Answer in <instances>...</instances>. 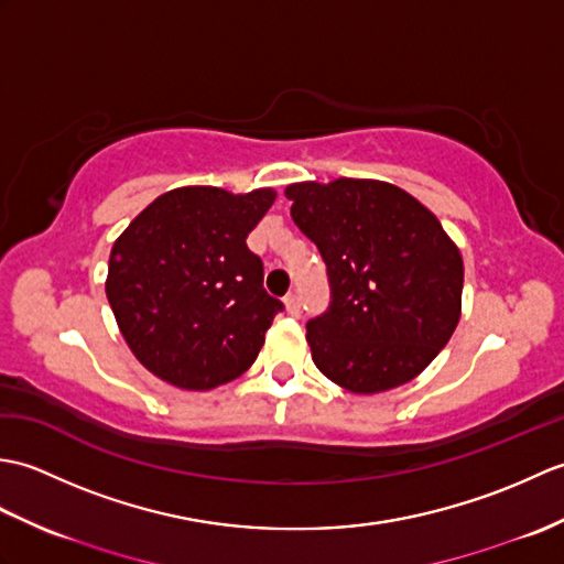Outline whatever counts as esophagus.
<instances>
[{
  "instance_id": "34e87169",
  "label": "esophagus",
  "mask_w": 564,
  "mask_h": 564,
  "mask_svg": "<svg viewBox=\"0 0 564 564\" xmlns=\"http://www.w3.org/2000/svg\"><path fill=\"white\" fill-rule=\"evenodd\" d=\"M283 303H285V310H289V315L291 317H301V301H297V295L295 293H289L283 297Z\"/></svg>"
}]
</instances>
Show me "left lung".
Returning a JSON list of instances; mask_svg holds the SVG:
<instances>
[{"label":"left lung","instance_id":"1","mask_svg":"<svg viewBox=\"0 0 564 564\" xmlns=\"http://www.w3.org/2000/svg\"><path fill=\"white\" fill-rule=\"evenodd\" d=\"M285 196L329 275L327 313L307 322L315 366L356 394L416 378L460 319L463 257L436 215L376 178L291 184Z\"/></svg>","mask_w":564,"mask_h":564}]
</instances>
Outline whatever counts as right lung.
<instances>
[{"label":"right lung","mask_w":564,"mask_h":564,"mask_svg":"<svg viewBox=\"0 0 564 564\" xmlns=\"http://www.w3.org/2000/svg\"><path fill=\"white\" fill-rule=\"evenodd\" d=\"M273 200V188L182 186L154 198L116 239L106 297L150 373L213 390L257 361L283 303L263 291V263L247 237Z\"/></svg>","instance_id":"obj_1"}]
</instances>
